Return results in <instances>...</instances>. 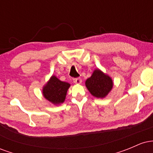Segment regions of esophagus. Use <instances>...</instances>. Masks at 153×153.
Returning <instances> with one entry per match:
<instances>
[{
    "mask_svg": "<svg viewBox=\"0 0 153 153\" xmlns=\"http://www.w3.org/2000/svg\"><path fill=\"white\" fill-rule=\"evenodd\" d=\"M73 82L76 84H80V83H81L82 80L80 78H75L73 79Z\"/></svg>",
    "mask_w": 153,
    "mask_h": 153,
    "instance_id": "34e87169",
    "label": "esophagus"
}]
</instances>
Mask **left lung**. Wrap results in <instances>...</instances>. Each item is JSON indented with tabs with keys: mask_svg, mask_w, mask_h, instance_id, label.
Returning a JSON list of instances; mask_svg holds the SVG:
<instances>
[{
	"mask_svg": "<svg viewBox=\"0 0 153 153\" xmlns=\"http://www.w3.org/2000/svg\"><path fill=\"white\" fill-rule=\"evenodd\" d=\"M85 85L95 97L103 98L111 90L113 82L109 76L99 70H96L90 78L86 80Z\"/></svg>",
	"mask_w": 153,
	"mask_h": 153,
	"instance_id": "left-lung-1",
	"label": "left lung"
}]
</instances>
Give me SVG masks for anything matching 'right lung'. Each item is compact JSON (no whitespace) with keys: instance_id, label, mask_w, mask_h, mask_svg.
Here are the masks:
<instances>
[{"instance_id":"right-lung-1","label":"right lung","mask_w":153,"mask_h":153,"mask_svg":"<svg viewBox=\"0 0 153 153\" xmlns=\"http://www.w3.org/2000/svg\"><path fill=\"white\" fill-rule=\"evenodd\" d=\"M70 84L59 80L57 77L52 76L43 88V96L54 104L64 102Z\"/></svg>"}]
</instances>
